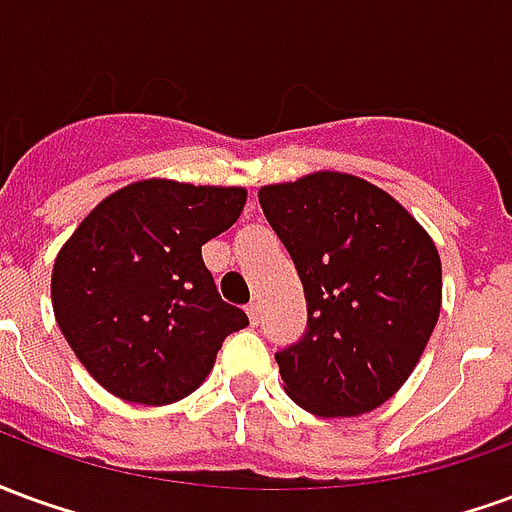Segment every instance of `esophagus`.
Here are the masks:
<instances>
[{"instance_id": "34e87169", "label": "esophagus", "mask_w": 512, "mask_h": 512, "mask_svg": "<svg viewBox=\"0 0 512 512\" xmlns=\"http://www.w3.org/2000/svg\"><path fill=\"white\" fill-rule=\"evenodd\" d=\"M246 315H249V321L257 326V323H260V315H263V307H260V301H252V304L246 307Z\"/></svg>"}]
</instances>
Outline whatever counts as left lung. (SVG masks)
<instances>
[{
    "label": "left lung",
    "mask_w": 512,
    "mask_h": 512,
    "mask_svg": "<svg viewBox=\"0 0 512 512\" xmlns=\"http://www.w3.org/2000/svg\"><path fill=\"white\" fill-rule=\"evenodd\" d=\"M296 263L307 332L277 354L304 411L367 414L406 384L436 329L441 260L400 202L348 172H312L257 191Z\"/></svg>",
    "instance_id": "1"
}]
</instances>
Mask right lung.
Listing matches in <instances>:
<instances>
[{"label":"right lung","mask_w":512,"mask_h":512,"mask_svg":"<svg viewBox=\"0 0 512 512\" xmlns=\"http://www.w3.org/2000/svg\"><path fill=\"white\" fill-rule=\"evenodd\" d=\"M241 186L167 178L128 183L87 213L51 271L65 340L106 392L142 406L191 395L227 334L249 326L202 263V244L233 227Z\"/></svg>","instance_id":"add662e5"}]
</instances>
